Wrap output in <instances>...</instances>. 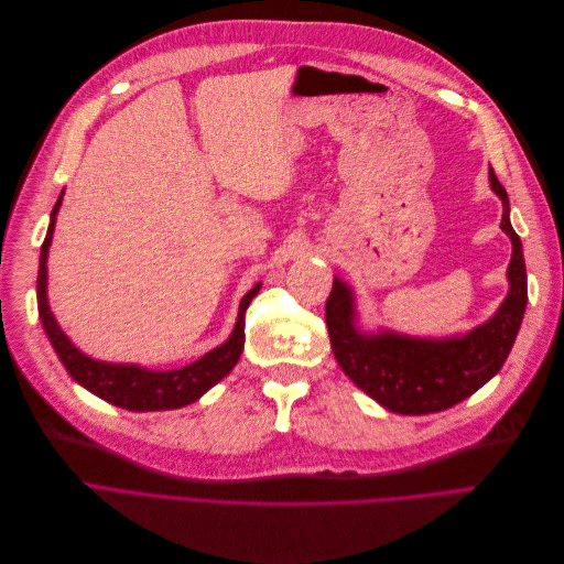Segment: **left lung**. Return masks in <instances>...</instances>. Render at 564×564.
I'll list each match as a JSON object with an SVG mask.
<instances>
[{
	"mask_svg": "<svg viewBox=\"0 0 564 564\" xmlns=\"http://www.w3.org/2000/svg\"><path fill=\"white\" fill-rule=\"evenodd\" d=\"M491 187L502 199L500 229L512 238L509 293L498 314L462 339H411L392 333L367 337L354 328V299L339 280L326 301L333 354L360 390L401 415H424L459 404L500 371L521 328L528 282L521 238L509 225V199L491 170Z\"/></svg>",
	"mask_w": 564,
	"mask_h": 564,
	"instance_id": "obj_1",
	"label": "left lung"
}]
</instances>
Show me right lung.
Returning <instances> with one entry per match:
<instances>
[{"instance_id":"1","label":"right lung","mask_w":564,"mask_h":564,"mask_svg":"<svg viewBox=\"0 0 564 564\" xmlns=\"http://www.w3.org/2000/svg\"><path fill=\"white\" fill-rule=\"evenodd\" d=\"M62 197L57 199L55 208H52L47 236L41 246V263H39V280H36L39 314L59 360L64 362V367L79 386H85L96 397L128 411H167V409H181V406L193 404V401H197L208 388H213L220 379H225L238 362L240 351H243V344H246V310L250 301L257 296L261 284L250 289L243 296V301H240L238 321L231 337L193 365L174 369V371H149L132 365H107V362L91 360L79 354L77 348L68 341V337L57 326L55 316H52L45 299L47 248L52 240V231H55V218H57Z\"/></svg>"}]
</instances>
